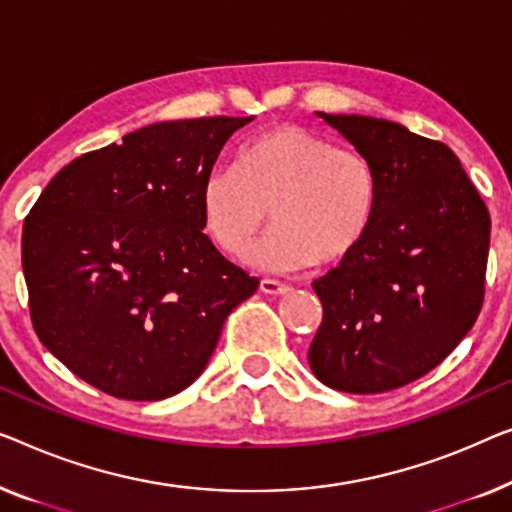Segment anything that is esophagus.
Wrapping results in <instances>:
<instances>
[{"instance_id":"1","label":"esophagus","mask_w":512,"mask_h":512,"mask_svg":"<svg viewBox=\"0 0 512 512\" xmlns=\"http://www.w3.org/2000/svg\"><path fill=\"white\" fill-rule=\"evenodd\" d=\"M258 288H261L265 295H284V293L291 291V288H288L286 284H281V281H274V279H261Z\"/></svg>"}]
</instances>
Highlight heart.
I'll list each match as a JSON object with an SVG mask.
<instances>
[{
  "instance_id": "1",
  "label": "heart",
  "mask_w": 512,
  "mask_h": 512,
  "mask_svg": "<svg viewBox=\"0 0 512 512\" xmlns=\"http://www.w3.org/2000/svg\"><path fill=\"white\" fill-rule=\"evenodd\" d=\"M379 177L365 154L298 124H277L247 140L235 166L201 184L203 228L221 251L244 258L265 221L251 263L265 272L337 265L372 228Z\"/></svg>"
}]
</instances>
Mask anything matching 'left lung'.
<instances>
[{
	"label": "left lung",
	"instance_id": "obj_1",
	"mask_svg": "<svg viewBox=\"0 0 512 512\" xmlns=\"http://www.w3.org/2000/svg\"><path fill=\"white\" fill-rule=\"evenodd\" d=\"M372 161L379 205L358 251L314 281L323 321L309 367L374 395L432 372L485 300L490 212L455 152L397 122L318 113Z\"/></svg>",
	"mask_w": 512,
	"mask_h": 512
}]
</instances>
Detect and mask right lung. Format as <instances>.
Listing matches in <instances>:
<instances>
[{
	"label": "right lung",
	"mask_w": 512,
	"mask_h": 512,
	"mask_svg": "<svg viewBox=\"0 0 512 512\" xmlns=\"http://www.w3.org/2000/svg\"><path fill=\"white\" fill-rule=\"evenodd\" d=\"M254 117L150 124L73 159L22 226L41 344L106 395L157 402L194 383L249 277L201 231V184Z\"/></svg>",
	"instance_id": "1"
}]
</instances>
